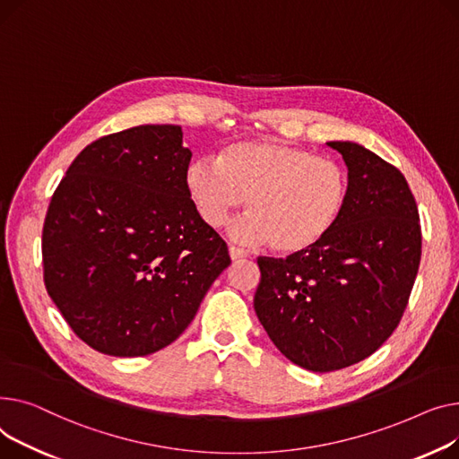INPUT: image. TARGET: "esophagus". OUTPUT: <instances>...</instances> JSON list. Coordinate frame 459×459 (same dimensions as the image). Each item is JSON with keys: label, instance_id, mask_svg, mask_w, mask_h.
<instances>
[{"label": "esophagus", "instance_id": "obj_1", "mask_svg": "<svg viewBox=\"0 0 459 459\" xmlns=\"http://www.w3.org/2000/svg\"><path fill=\"white\" fill-rule=\"evenodd\" d=\"M230 255L233 261H240V259H247L250 254L245 248H238V247H230Z\"/></svg>", "mask_w": 459, "mask_h": 459}]
</instances>
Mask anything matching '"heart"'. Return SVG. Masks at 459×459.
I'll return each mask as SVG.
<instances>
[{
  "instance_id": "obj_1",
  "label": "heart",
  "mask_w": 459,
  "mask_h": 459,
  "mask_svg": "<svg viewBox=\"0 0 459 459\" xmlns=\"http://www.w3.org/2000/svg\"><path fill=\"white\" fill-rule=\"evenodd\" d=\"M185 188L200 219L222 228L248 200L250 217L233 226L245 242H271L283 255L313 250L339 224L350 196L348 170L332 157L274 141L228 144L195 159Z\"/></svg>"
}]
</instances>
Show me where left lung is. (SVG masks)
<instances>
[{
    "instance_id": "left-lung-1",
    "label": "left lung",
    "mask_w": 459,
    "mask_h": 459,
    "mask_svg": "<svg viewBox=\"0 0 459 459\" xmlns=\"http://www.w3.org/2000/svg\"><path fill=\"white\" fill-rule=\"evenodd\" d=\"M348 167L335 230L306 254L257 257L254 309L294 365L332 372L374 354L406 311L420 263L417 202L402 172L356 143H328Z\"/></svg>"
}]
</instances>
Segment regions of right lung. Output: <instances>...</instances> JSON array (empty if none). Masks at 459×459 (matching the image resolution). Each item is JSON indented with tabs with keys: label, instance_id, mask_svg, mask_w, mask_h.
<instances>
[{
	"label": "right lung",
	"instance_id": "1",
	"mask_svg": "<svg viewBox=\"0 0 459 459\" xmlns=\"http://www.w3.org/2000/svg\"><path fill=\"white\" fill-rule=\"evenodd\" d=\"M179 126H137L81 152L51 196L44 285L74 333L107 356L174 342L231 259L185 188Z\"/></svg>",
	"mask_w": 459,
	"mask_h": 459
}]
</instances>
